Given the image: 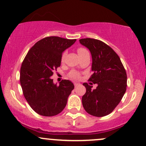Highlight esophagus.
<instances>
[{
	"label": "esophagus",
	"instance_id": "esophagus-1",
	"mask_svg": "<svg viewBox=\"0 0 146 146\" xmlns=\"http://www.w3.org/2000/svg\"><path fill=\"white\" fill-rule=\"evenodd\" d=\"M79 84H78V83H77V82H75V83H74V86H76V87H77V86L79 85Z\"/></svg>",
	"mask_w": 146,
	"mask_h": 146
}]
</instances>
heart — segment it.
Instances as JSON below:
<instances>
[{
	"mask_svg": "<svg viewBox=\"0 0 146 146\" xmlns=\"http://www.w3.org/2000/svg\"><path fill=\"white\" fill-rule=\"evenodd\" d=\"M86 51H87V50H86L85 48H82V47L78 48V50H77V52H78V55H81V54L84 53V52H86ZM64 57V54H63V55H62V60H63ZM69 77L73 80H78V78H80V74H79V73H78L77 71L73 70V71H71L69 73Z\"/></svg>",
	"mask_w": 146,
	"mask_h": 146,
	"instance_id": "1",
	"label": "heart"
}]
</instances>
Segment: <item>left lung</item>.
<instances>
[{"instance_id": "obj_1", "label": "left lung", "mask_w": 146, "mask_h": 146, "mask_svg": "<svg viewBox=\"0 0 146 146\" xmlns=\"http://www.w3.org/2000/svg\"><path fill=\"white\" fill-rule=\"evenodd\" d=\"M80 43L90 50L92 56L89 81L97 84L92 89L84 82L86 93L82 98L85 111L92 116L102 117L110 114L121 102L127 88V73L121 59L110 46L100 40L86 38Z\"/></svg>"}]
</instances>
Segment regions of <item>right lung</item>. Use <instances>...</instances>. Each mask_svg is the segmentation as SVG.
<instances>
[{
    "label": "right lung",
    "instance_id": "1",
    "mask_svg": "<svg viewBox=\"0 0 146 146\" xmlns=\"http://www.w3.org/2000/svg\"><path fill=\"white\" fill-rule=\"evenodd\" d=\"M59 36L39 40L22 62L20 82L29 105L41 116H56L65 108L74 85L68 80L55 84L50 76L60 66L62 52L76 42Z\"/></svg>",
    "mask_w": 146,
    "mask_h": 146
}]
</instances>
